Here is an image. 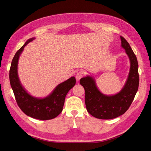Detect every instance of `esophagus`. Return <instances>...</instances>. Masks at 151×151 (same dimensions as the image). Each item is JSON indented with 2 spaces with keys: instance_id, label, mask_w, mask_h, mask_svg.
I'll return each mask as SVG.
<instances>
[{
  "instance_id": "1",
  "label": "esophagus",
  "mask_w": 151,
  "mask_h": 151,
  "mask_svg": "<svg viewBox=\"0 0 151 151\" xmlns=\"http://www.w3.org/2000/svg\"><path fill=\"white\" fill-rule=\"evenodd\" d=\"M84 76V72H82V71H79V72H78L76 73V80L78 81H79V79H80L81 78H83Z\"/></svg>"
}]
</instances>
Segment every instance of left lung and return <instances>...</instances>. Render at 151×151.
Masks as SVG:
<instances>
[{"label":"left lung","instance_id":"8db88e82","mask_svg":"<svg viewBox=\"0 0 151 151\" xmlns=\"http://www.w3.org/2000/svg\"><path fill=\"white\" fill-rule=\"evenodd\" d=\"M121 46L130 60L131 67L125 85L114 95L102 94L96 86L95 80L90 76L80 79V84L84 88L85 103L87 111L93 117L100 119H112L124 114L131 105L139 85L137 60L129 44L120 36Z\"/></svg>","mask_w":151,"mask_h":151}]
</instances>
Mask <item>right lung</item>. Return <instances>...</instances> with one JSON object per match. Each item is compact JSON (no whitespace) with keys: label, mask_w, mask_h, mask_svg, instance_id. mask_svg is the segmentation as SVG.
<instances>
[{"label":"right lung","mask_w":151,"mask_h":151,"mask_svg":"<svg viewBox=\"0 0 151 151\" xmlns=\"http://www.w3.org/2000/svg\"><path fill=\"white\" fill-rule=\"evenodd\" d=\"M34 39L31 38L16 53L9 70V81L18 106L27 116L45 120L57 117L63 111L66 94L76 84V79L71 77L58 85L52 93L45 98L32 96L22 86L17 73L19 57L25 46Z\"/></svg>","instance_id":"right-lung-1"}]
</instances>
